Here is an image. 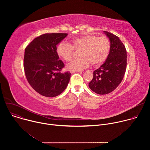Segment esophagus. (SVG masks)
<instances>
[{
	"instance_id": "34e87169",
	"label": "esophagus",
	"mask_w": 150,
	"mask_h": 150,
	"mask_svg": "<svg viewBox=\"0 0 150 150\" xmlns=\"http://www.w3.org/2000/svg\"><path fill=\"white\" fill-rule=\"evenodd\" d=\"M70 72L71 74H73V73H75V72H81L82 73V71H73V70H70Z\"/></svg>"
}]
</instances>
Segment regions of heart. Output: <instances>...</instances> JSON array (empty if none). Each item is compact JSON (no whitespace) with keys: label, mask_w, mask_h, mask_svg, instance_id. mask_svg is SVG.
<instances>
[{"label":"heart","mask_w":150,"mask_h":150,"mask_svg":"<svg viewBox=\"0 0 150 150\" xmlns=\"http://www.w3.org/2000/svg\"><path fill=\"white\" fill-rule=\"evenodd\" d=\"M79 59L72 60L67 65L69 70L80 71L87 68L90 63L94 66L103 64L108 59L111 49L110 40L105 36L84 35L74 38L71 45L62 41L57 46V56L65 61L69 62L72 57L74 49H79Z\"/></svg>","instance_id":"heart-1"}]
</instances>
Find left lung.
Instances as JSON below:
<instances>
[{
	"label": "left lung",
	"mask_w": 150,
	"mask_h": 150,
	"mask_svg": "<svg viewBox=\"0 0 150 150\" xmlns=\"http://www.w3.org/2000/svg\"><path fill=\"white\" fill-rule=\"evenodd\" d=\"M111 42L110 54L105 62L93 72L90 88L98 94H107L114 91L121 83L126 69V50L119 38L104 31Z\"/></svg>",
	"instance_id": "8db88e82"
}]
</instances>
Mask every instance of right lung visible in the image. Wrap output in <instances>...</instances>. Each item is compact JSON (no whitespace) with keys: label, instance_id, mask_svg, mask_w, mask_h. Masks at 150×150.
I'll return each instance as SVG.
<instances>
[{"label":"right lung","instance_id":"right-lung-1","mask_svg":"<svg viewBox=\"0 0 150 150\" xmlns=\"http://www.w3.org/2000/svg\"><path fill=\"white\" fill-rule=\"evenodd\" d=\"M67 33H47L34 38L25 49L24 68L27 79L40 94L54 97L66 89L70 72L61 73L65 67L56 53V45Z\"/></svg>","mask_w":150,"mask_h":150}]
</instances>
